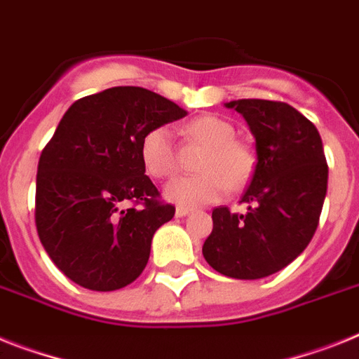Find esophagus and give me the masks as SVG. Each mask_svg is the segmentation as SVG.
Returning a JSON list of instances; mask_svg holds the SVG:
<instances>
[{"mask_svg": "<svg viewBox=\"0 0 359 359\" xmlns=\"http://www.w3.org/2000/svg\"><path fill=\"white\" fill-rule=\"evenodd\" d=\"M191 212H194V210H191V208H188V206H177V212H175V215L186 217V215H189Z\"/></svg>", "mask_w": 359, "mask_h": 359, "instance_id": "obj_1", "label": "esophagus"}]
</instances>
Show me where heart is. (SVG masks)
I'll use <instances>...</instances> for the list:
<instances>
[{"label": "heart", "instance_id": "b5f03b06", "mask_svg": "<svg viewBox=\"0 0 359 359\" xmlns=\"http://www.w3.org/2000/svg\"><path fill=\"white\" fill-rule=\"evenodd\" d=\"M191 140L204 144L198 156V175L179 177L164 188L165 198L180 206L210 204L224 197L230 189L241 188L250 180L255 168L254 149L236 138V128L219 116H198L186 126ZM140 158L146 171L155 179H168L177 170V153L171 129L156 126L144 135L140 142Z\"/></svg>", "mask_w": 359, "mask_h": 359}]
</instances>
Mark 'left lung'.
<instances>
[{"label":"left lung","instance_id":"1","mask_svg":"<svg viewBox=\"0 0 359 359\" xmlns=\"http://www.w3.org/2000/svg\"><path fill=\"white\" fill-rule=\"evenodd\" d=\"M226 107L248 122L257 164L241 201L248 212L215 208L203 255L222 276L261 279L290 264L314 237L327 195V158L316 126L292 105L245 98Z\"/></svg>","mask_w":359,"mask_h":359}]
</instances>
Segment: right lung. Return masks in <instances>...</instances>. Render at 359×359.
Listing matches in <instances>:
<instances>
[{
    "label": "right lung",
    "mask_w": 359,
    "mask_h": 359,
    "mask_svg": "<svg viewBox=\"0 0 359 359\" xmlns=\"http://www.w3.org/2000/svg\"><path fill=\"white\" fill-rule=\"evenodd\" d=\"M182 116L177 104L133 86L83 96L63 114L38 162L34 221L45 252L71 281L111 292L142 273L153 233L175 206L146 175L140 142Z\"/></svg>",
    "instance_id": "1"
}]
</instances>
